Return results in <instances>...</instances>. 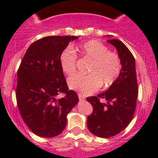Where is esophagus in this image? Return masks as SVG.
<instances>
[{"mask_svg": "<svg viewBox=\"0 0 158 158\" xmlns=\"http://www.w3.org/2000/svg\"><path fill=\"white\" fill-rule=\"evenodd\" d=\"M78 97H79V99L80 101L85 100V97L83 96V95H82V94H78Z\"/></svg>", "mask_w": 158, "mask_h": 158, "instance_id": "34e87169", "label": "esophagus"}]
</instances>
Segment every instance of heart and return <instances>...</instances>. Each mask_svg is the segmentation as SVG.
<instances>
[{
  "label": "heart",
  "mask_w": 158,
  "mask_h": 158,
  "mask_svg": "<svg viewBox=\"0 0 158 158\" xmlns=\"http://www.w3.org/2000/svg\"><path fill=\"white\" fill-rule=\"evenodd\" d=\"M76 50L91 60L87 76L76 75L68 79L70 89L84 94H90L99 89L101 85L108 87L113 84L120 76L121 62L116 53L109 52L106 45L98 40H89L80 44ZM63 72L71 76L76 70V55L71 48L64 49L59 57Z\"/></svg>",
  "instance_id": "b5f03b06"
}]
</instances>
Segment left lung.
I'll list each match as a JSON object with an SVG mask.
<instances>
[{
  "label": "left lung",
  "mask_w": 158,
  "mask_h": 158,
  "mask_svg": "<svg viewBox=\"0 0 158 158\" xmlns=\"http://www.w3.org/2000/svg\"><path fill=\"white\" fill-rule=\"evenodd\" d=\"M107 42L117 50L121 62L120 76L106 91L86 98L94 109L87 117L88 129L94 135L105 139L119 134L127 127L135 114L138 98L134 56L121 41L111 39Z\"/></svg>",
  "instance_id": "1"
}]
</instances>
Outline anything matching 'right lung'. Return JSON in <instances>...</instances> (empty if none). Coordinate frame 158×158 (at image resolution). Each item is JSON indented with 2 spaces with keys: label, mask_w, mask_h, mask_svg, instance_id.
Returning <instances> with one entry per match:
<instances>
[{
  "label": "right lung",
  "mask_w": 158,
  "mask_h": 158,
  "mask_svg": "<svg viewBox=\"0 0 158 158\" xmlns=\"http://www.w3.org/2000/svg\"><path fill=\"white\" fill-rule=\"evenodd\" d=\"M76 36H49L31 44L17 72L15 95L19 113L31 131L52 138L65 128L67 115L79 102L69 90L60 64V52ZM65 93L59 99L58 95Z\"/></svg>",
  "instance_id": "add662e5"
}]
</instances>
